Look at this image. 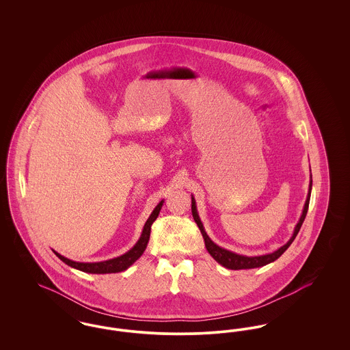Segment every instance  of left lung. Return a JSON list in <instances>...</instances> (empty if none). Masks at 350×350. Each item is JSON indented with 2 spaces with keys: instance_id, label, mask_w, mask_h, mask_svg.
I'll return each mask as SVG.
<instances>
[{
  "instance_id": "obj_1",
  "label": "left lung",
  "mask_w": 350,
  "mask_h": 350,
  "mask_svg": "<svg viewBox=\"0 0 350 350\" xmlns=\"http://www.w3.org/2000/svg\"><path fill=\"white\" fill-rule=\"evenodd\" d=\"M311 189H312V176H311V181H310V189H308V196H307V200L304 203V208H303V213H301V217H300L298 224L295 226V230L294 233L291 236V239L282 245L280 250L273 252V253H269V254H264V256H254V257H248V256H243V254H237V253H233L231 250H224L221 247L217 245L204 231L203 228V224L200 221V215L197 213V206H196V200L191 197V213H193V217L198 226V228L200 230V233L204 239V245H206V250L207 252L213 256V258L219 262L221 267H227V269H232V270H240V269H254V267H261L264 265H267L273 261H275L277 258H280L283 254V252L287 250L291 243L294 241V239L297 237V234L299 232L300 227L306 219L307 215V211H308V204H310V197H311Z\"/></svg>"
}]
</instances>
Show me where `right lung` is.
Wrapping results in <instances>:
<instances>
[{
    "label": "right lung",
    "instance_id": "right-lung-1",
    "mask_svg": "<svg viewBox=\"0 0 350 350\" xmlns=\"http://www.w3.org/2000/svg\"><path fill=\"white\" fill-rule=\"evenodd\" d=\"M163 203L164 200H161L156 207L154 210L152 211L148 220L146 221L144 224V228H143V232L140 239L137 240V243L133 245V248L129 250L127 253L116 257V258H111V260H107V261H100V262H76V261H72L67 257L59 254L57 252L53 250V253L63 261L66 262L68 267H75V269H79L81 271L85 273H92V274H106V273H119V271H123L126 269L133 265V262L144 253V250L147 248V244H148V240H150V226L153 224V221L156 220V217H159L160 214V210L163 207Z\"/></svg>",
    "mask_w": 350,
    "mask_h": 350
}]
</instances>
